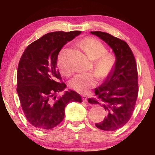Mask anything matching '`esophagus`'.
Returning a JSON list of instances; mask_svg holds the SVG:
<instances>
[{"label":"esophagus","mask_w":155,"mask_h":155,"mask_svg":"<svg viewBox=\"0 0 155 155\" xmlns=\"http://www.w3.org/2000/svg\"><path fill=\"white\" fill-rule=\"evenodd\" d=\"M82 100H83L84 102H87V97L83 95V96H82Z\"/></svg>","instance_id":"1"}]
</instances>
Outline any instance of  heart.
<instances>
[{
  "instance_id": "1",
  "label": "heart",
  "mask_w": 155,
  "mask_h": 155,
  "mask_svg": "<svg viewBox=\"0 0 155 155\" xmlns=\"http://www.w3.org/2000/svg\"><path fill=\"white\" fill-rule=\"evenodd\" d=\"M80 46L83 48L88 56L94 61V68L101 78H105L111 73L115 64V58L111 54H106L107 49L102 43L94 38L87 37L82 40ZM65 49L59 53L58 66L63 75H68L69 71L63 63V55ZM97 83V75L95 73H79L73 76L69 82V85L76 92L84 94Z\"/></svg>"
}]
</instances>
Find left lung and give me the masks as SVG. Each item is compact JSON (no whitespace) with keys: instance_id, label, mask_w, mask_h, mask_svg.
<instances>
[{"instance_id":"8db88e82","label":"left lung","mask_w":155,"mask_h":155,"mask_svg":"<svg viewBox=\"0 0 155 155\" xmlns=\"http://www.w3.org/2000/svg\"><path fill=\"white\" fill-rule=\"evenodd\" d=\"M107 43L113 50L116 61L113 70L104 82L94 89L98 100L89 99L92 104H99L107 111L104 120L95 126L112 131L126 124L132 116L138 94L137 70L132 51L123 40L103 31H90Z\"/></svg>"}]
</instances>
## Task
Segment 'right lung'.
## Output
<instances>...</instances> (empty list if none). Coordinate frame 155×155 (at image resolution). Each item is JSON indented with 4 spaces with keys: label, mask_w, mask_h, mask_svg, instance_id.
<instances>
[{
    "label": "right lung",
    "mask_w": 155,
    "mask_h": 155,
    "mask_svg": "<svg viewBox=\"0 0 155 155\" xmlns=\"http://www.w3.org/2000/svg\"><path fill=\"white\" fill-rule=\"evenodd\" d=\"M81 34L54 31L44 35L27 46L18 68V92L27 119L35 128L49 130L64 118L65 108L70 102H82L75 91H65L57 98V93L66 88L57 69V60L65 44Z\"/></svg>",
    "instance_id": "1"
}]
</instances>
